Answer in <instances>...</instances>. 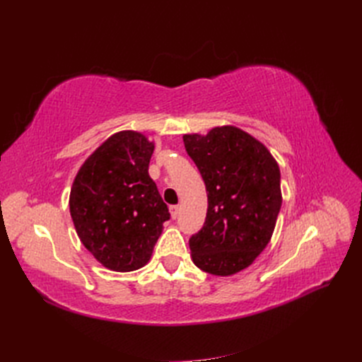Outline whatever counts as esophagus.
<instances>
[{"instance_id": "1", "label": "esophagus", "mask_w": 362, "mask_h": 362, "mask_svg": "<svg viewBox=\"0 0 362 362\" xmlns=\"http://www.w3.org/2000/svg\"><path fill=\"white\" fill-rule=\"evenodd\" d=\"M169 211H170L172 218H177L178 214H180V205H170L169 206Z\"/></svg>"}]
</instances>
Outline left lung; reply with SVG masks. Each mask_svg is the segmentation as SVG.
<instances>
[{
    "label": "left lung",
    "mask_w": 362,
    "mask_h": 362,
    "mask_svg": "<svg viewBox=\"0 0 362 362\" xmlns=\"http://www.w3.org/2000/svg\"><path fill=\"white\" fill-rule=\"evenodd\" d=\"M182 140L208 196L204 226L189 240L193 262L211 275H234L270 242L282 204L278 163L235 127L185 134Z\"/></svg>",
    "instance_id": "obj_1"
}]
</instances>
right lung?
Wrapping results in <instances>:
<instances>
[{"mask_svg":"<svg viewBox=\"0 0 362 362\" xmlns=\"http://www.w3.org/2000/svg\"><path fill=\"white\" fill-rule=\"evenodd\" d=\"M152 152L144 134L122 131L107 139L74 180L69 210L76 234L110 270L144 267L170 218L148 173Z\"/></svg>","mask_w":362,"mask_h":362,"instance_id":"right-lung-1","label":"right lung"}]
</instances>
